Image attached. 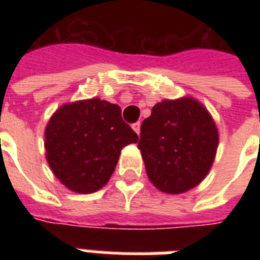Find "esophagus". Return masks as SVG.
I'll list each match as a JSON object with an SVG mask.
<instances>
[{
    "label": "esophagus",
    "instance_id": "34e87169",
    "mask_svg": "<svg viewBox=\"0 0 260 260\" xmlns=\"http://www.w3.org/2000/svg\"><path fill=\"white\" fill-rule=\"evenodd\" d=\"M140 125H142V124H140V121L135 122L134 125H132V128H134V131H135V132H136V134H138V135H140Z\"/></svg>",
    "mask_w": 260,
    "mask_h": 260
}]
</instances>
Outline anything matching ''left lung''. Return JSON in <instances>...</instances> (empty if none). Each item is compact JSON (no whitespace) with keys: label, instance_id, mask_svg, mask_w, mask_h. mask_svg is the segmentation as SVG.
Wrapping results in <instances>:
<instances>
[{"label":"left lung","instance_id":"1","mask_svg":"<svg viewBox=\"0 0 260 260\" xmlns=\"http://www.w3.org/2000/svg\"><path fill=\"white\" fill-rule=\"evenodd\" d=\"M140 131L138 147L156 189L181 194L205 179L217 152L218 129L198 100L182 97L155 104Z\"/></svg>","mask_w":260,"mask_h":260}]
</instances>
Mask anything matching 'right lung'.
<instances>
[{
  "label": "right lung",
  "mask_w": 260,
  "mask_h": 260,
  "mask_svg": "<svg viewBox=\"0 0 260 260\" xmlns=\"http://www.w3.org/2000/svg\"><path fill=\"white\" fill-rule=\"evenodd\" d=\"M138 140L122 121L120 106L95 97L58 108L44 131L51 170L67 189L79 194L104 187L122 148Z\"/></svg>",
  "instance_id": "add662e5"
}]
</instances>
